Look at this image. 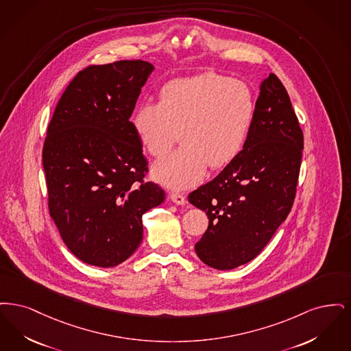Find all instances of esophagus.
Here are the masks:
<instances>
[{
    "label": "esophagus",
    "mask_w": 351,
    "mask_h": 351,
    "mask_svg": "<svg viewBox=\"0 0 351 351\" xmlns=\"http://www.w3.org/2000/svg\"><path fill=\"white\" fill-rule=\"evenodd\" d=\"M169 198H170V200H171L173 203H176V204H178V206H183V204H186V198H184V195H182L181 193L173 191V193H170Z\"/></svg>",
    "instance_id": "esophagus-1"
}]
</instances>
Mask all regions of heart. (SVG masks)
Wrapping results in <instances>:
<instances>
[{
    "mask_svg": "<svg viewBox=\"0 0 351 351\" xmlns=\"http://www.w3.org/2000/svg\"><path fill=\"white\" fill-rule=\"evenodd\" d=\"M256 115L250 88L239 80L206 72L168 81L158 102H143L131 124L138 143L152 157L164 158L182 143L153 174L160 182L186 189L198 182L206 168L228 167L243 152Z\"/></svg>",
    "mask_w": 351,
    "mask_h": 351,
    "instance_id": "b5f03b06",
    "label": "heart"
}]
</instances>
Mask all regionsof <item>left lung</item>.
<instances>
[{"label": "left lung", "instance_id": "1", "mask_svg": "<svg viewBox=\"0 0 351 351\" xmlns=\"http://www.w3.org/2000/svg\"><path fill=\"white\" fill-rule=\"evenodd\" d=\"M304 136L282 81L262 82L244 149L213 181L189 194L208 216L195 252L210 267L230 270L256 258L290 214Z\"/></svg>", "mask_w": 351, "mask_h": 351}]
</instances>
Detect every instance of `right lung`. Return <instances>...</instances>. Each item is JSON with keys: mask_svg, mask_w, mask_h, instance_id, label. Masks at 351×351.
Masks as SVG:
<instances>
[{"mask_svg": "<svg viewBox=\"0 0 351 351\" xmlns=\"http://www.w3.org/2000/svg\"><path fill=\"white\" fill-rule=\"evenodd\" d=\"M153 71L148 61L89 65L62 93L43 145L48 210L68 249L112 267L143 240L141 216L165 191L147 182L148 161L130 117Z\"/></svg>", "mask_w": 351, "mask_h": 351, "instance_id": "right-lung-1", "label": "right lung"}]
</instances>
